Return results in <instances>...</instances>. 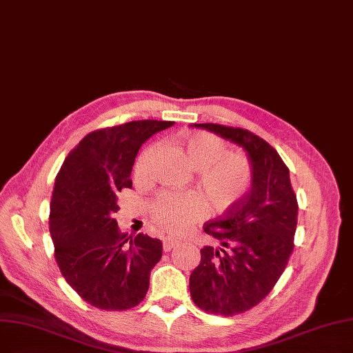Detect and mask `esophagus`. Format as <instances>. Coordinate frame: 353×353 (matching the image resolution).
<instances>
[{"instance_id": "1", "label": "esophagus", "mask_w": 353, "mask_h": 353, "mask_svg": "<svg viewBox=\"0 0 353 353\" xmlns=\"http://www.w3.org/2000/svg\"><path fill=\"white\" fill-rule=\"evenodd\" d=\"M163 250L165 252H169L172 248H175L178 245L176 241H172V239H163Z\"/></svg>"}]
</instances>
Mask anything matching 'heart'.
I'll return each instance as SVG.
<instances>
[{"label": "heart", "mask_w": 353, "mask_h": 353, "mask_svg": "<svg viewBox=\"0 0 353 353\" xmlns=\"http://www.w3.org/2000/svg\"><path fill=\"white\" fill-rule=\"evenodd\" d=\"M188 163L199 171V182L208 201L216 210L232 207L245 195L250 185L252 169L242 153H229L228 143L213 133L199 132L179 136ZM152 149L140 154L136 166V176L148 172V162ZM207 213V205L200 195L162 194L154 201L152 217L161 230L178 236Z\"/></svg>", "instance_id": "heart-1"}]
</instances>
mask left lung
<instances>
[{"instance_id":"obj_1","label":"left lung","mask_w":353,"mask_h":353,"mask_svg":"<svg viewBox=\"0 0 353 353\" xmlns=\"http://www.w3.org/2000/svg\"><path fill=\"white\" fill-rule=\"evenodd\" d=\"M194 125L241 145L252 165L249 192L223 216L204 224V232L219 246L200 250V265L190 276L195 305L229 317L259 304L285 271L297 229V195L288 166L266 140L241 128Z\"/></svg>"}]
</instances>
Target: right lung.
Returning <instances> with one entry per match:
<instances>
[{
	"label": "right lung",
	"instance_id": "add662e5",
	"mask_svg": "<svg viewBox=\"0 0 353 353\" xmlns=\"http://www.w3.org/2000/svg\"><path fill=\"white\" fill-rule=\"evenodd\" d=\"M174 121L137 120L88 133L68 153L50 201L49 228L59 270L82 300L123 312L143 301L162 242L120 233L117 194L132 188V168L146 140Z\"/></svg>",
	"mask_w": 353,
	"mask_h": 353
}]
</instances>
